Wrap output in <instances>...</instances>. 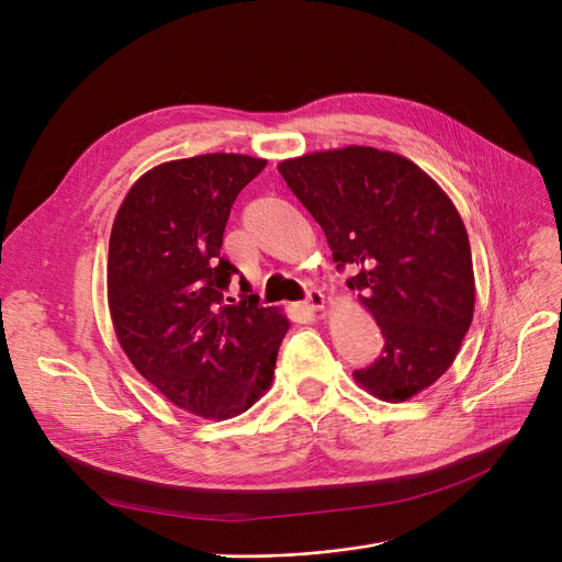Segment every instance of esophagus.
<instances>
[{
  "instance_id": "esophagus-1",
  "label": "esophagus",
  "mask_w": 562,
  "mask_h": 562,
  "mask_svg": "<svg viewBox=\"0 0 562 562\" xmlns=\"http://www.w3.org/2000/svg\"><path fill=\"white\" fill-rule=\"evenodd\" d=\"M303 305L307 307V310H323V305H326V296H323V291L321 289H316V286H310L307 291H305V301H303Z\"/></svg>"
}]
</instances>
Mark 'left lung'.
Instances as JSON below:
<instances>
[{
    "label": "left lung",
    "mask_w": 562,
    "mask_h": 562,
    "mask_svg": "<svg viewBox=\"0 0 562 562\" xmlns=\"http://www.w3.org/2000/svg\"><path fill=\"white\" fill-rule=\"evenodd\" d=\"M326 234L337 271L385 337L356 380L382 401L430 387L474 318V269L449 195L405 157L375 147L314 153L278 166Z\"/></svg>",
    "instance_id": "obj_1"
}]
</instances>
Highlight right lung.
<instances>
[{"label": "right lung", "mask_w": 562, "mask_h": 562, "mask_svg": "<svg viewBox=\"0 0 562 562\" xmlns=\"http://www.w3.org/2000/svg\"><path fill=\"white\" fill-rule=\"evenodd\" d=\"M246 155H202L145 172L109 239V310L136 371L204 419L246 412L271 385L289 321L255 293L225 299L239 269L221 255L229 210L263 170ZM244 284V276L241 282Z\"/></svg>", "instance_id": "right-lung-1"}]
</instances>
